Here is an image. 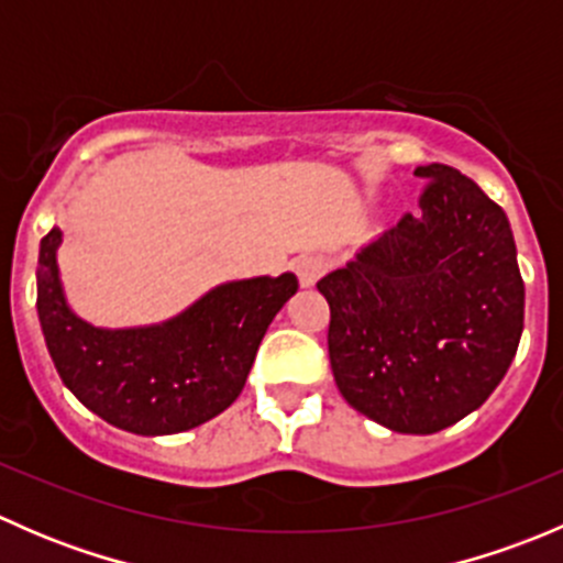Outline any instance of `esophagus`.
I'll use <instances>...</instances> for the list:
<instances>
[{"label":"esophagus","mask_w":563,"mask_h":563,"mask_svg":"<svg viewBox=\"0 0 563 563\" xmlns=\"http://www.w3.org/2000/svg\"><path fill=\"white\" fill-rule=\"evenodd\" d=\"M329 269V261L323 255H302L297 261V275L302 286H313L318 277Z\"/></svg>","instance_id":"34e87169"}]
</instances>
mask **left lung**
Instances as JSON below:
<instances>
[{"label":"left lung","mask_w":563,"mask_h":563,"mask_svg":"<svg viewBox=\"0 0 563 563\" xmlns=\"http://www.w3.org/2000/svg\"><path fill=\"white\" fill-rule=\"evenodd\" d=\"M422 212L318 280L329 365L351 408L395 433L468 417L501 384L523 332L526 288L512 229L457 168L419 166Z\"/></svg>","instance_id":"left-lung-1"}]
</instances>
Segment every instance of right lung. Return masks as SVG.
I'll use <instances>...</instances> for the list:
<instances>
[{
  "label": "right lung",
  "mask_w": 563,
  "mask_h": 563,
  "mask_svg": "<svg viewBox=\"0 0 563 563\" xmlns=\"http://www.w3.org/2000/svg\"><path fill=\"white\" fill-rule=\"evenodd\" d=\"M62 231L40 242L37 313L65 387L113 428L168 435L198 428L240 397L261 338L299 280L253 277L218 286L157 327L98 329L65 302L56 275Z\"/></svg>",
  "instance_id": "obj_1"
}]
</instances>
